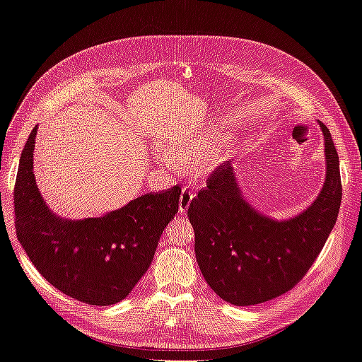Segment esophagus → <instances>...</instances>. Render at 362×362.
I'll use <instances>...</instances> for the list:
<instances>
[{"label":"esophagus","instance_id":"34e87169","mask_svg":"<svg viewBox=\"0 0 362 362\" xmlns=\"http://www.w3.org/2000/svg\"><path fill=\"white\" fill-rule=\"evenodd\" d=\"M193 197H194L193 190H190L189 187H184L182 189L181 197H180V213H184L185 210L189 209V205H190Z\"/></svg>","mask_w":362,"mask_h":362}]
</instances>
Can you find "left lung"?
Listing matches in <instances>:
<instances>
[{
    "label": "left lung",
    "mask_w": 362,
    "mask_h": 362,
    "mask_svg": "<svg viewBox=\"0 0 362 362\" xmlns=\"http://www.w3.org/2000/svg\"><path fill=\"white\" fill-rule=\"evenodd\" d=\"M326 181L308 210L277 222L243 201L228 161L219 164L189 205L194 254L205 281L231 305L265 303L291 291L323 250L334 228L343 187L335 144L326 124Z\"/></svg>",
    "instance_id": "left-lung-1"
}]
</instances>
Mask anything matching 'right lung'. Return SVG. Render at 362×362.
Returning <instances> with one entry per match:
<instances>
[{"instance_id":"right-lung-1","label":"right lung","mask_w":362,"mask_h":362,"mask_svg":"<svg viewBox=\"0 0 362 362\" xmlns=\"http://www.w3.org/2000/svg\"><path fill=\"white\" fill-rule=\"evenodd\" d=\"M36 131L37 126L23 149L13 189L18 240L56 289L86 305H115L151 267L161 234L178 211L181 187L146 193L103 218H56L35 180Z\"/></svg>"}]
</instances>
